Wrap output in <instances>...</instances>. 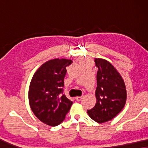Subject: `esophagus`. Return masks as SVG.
Returning a JSON list of instances; mask_svg holds the SVG:
<instances>
[{
  "label": "esophagus",
  "mask_w": 148,
  "mask_h": 148,
  "mask_svg": "<svg viewBox=\"0 0 148 148\" xmlns=\"http://www.w3.org/2000/svg\"><path fill=\"white\" fill-rule=\"evenodd\" d=\"M83 97H84V96H78V97H76L75 100H76L77 101H78V102H79V101H81V100H82Z\"/></svg>",
  "instance_id": "34e87169"
}]
</instances>
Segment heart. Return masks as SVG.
Returning <instances> with one entry per match:
<instances>
[{"label": "heart", "mask_w": 148, "mask_h": 148, "mask_svg": "<svg viewBox=\"0 0 148 148\" xmlns=\"http://www.w3.org/2000/svg\"><path fill=\"white\" fill-rule=\"evenodd\" d=\"M91 62L90 60H85V61H82L81 62H82V64H85V63H87V62Z\"/></svg>", "instance_id": "heart-1"}]
</instances>
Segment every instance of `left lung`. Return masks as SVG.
<instances>
[{"label":"left lung","instance_id":"8db88e82","mask_svg":"<svg viewBox=\"0 0 148 148\" xmlns=\"http://www.w3.org/2000/svg\"><path fill=\"white\" fill-rule=\"evenodd\" d=\"M97 73L96 104L88 110L91 118L102 123L114 118L125 106L127 99L125 85L116 69L106 60L94 58Z\"/></svg>","mask_w":148,"mask_h":148}]
</instances>
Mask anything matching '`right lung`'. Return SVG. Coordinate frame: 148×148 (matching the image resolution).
<instances>
[{"label":"right lung","instance_id":"obj_1","mask_svg":"<svg viewBox=\"0 0 148 148\" xmlns=\"http://www.w3.org/2000/svg\"><path fill=\"white\" fill-rule=\"evenodd\" d=\"M71 60H50L34 73L29 89V102L36 116L45 124L57 126L65 119L73 102L63 94L66 67Z\"/></svg>","mask_w":148,"mask_h":148}]
</instances>
